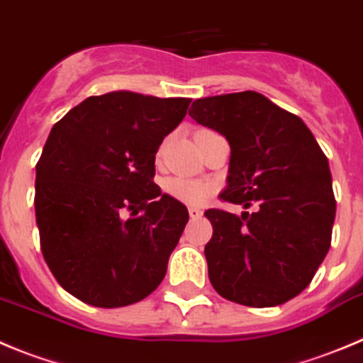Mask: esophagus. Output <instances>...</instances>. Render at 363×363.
Listing matches in <instances>:
<instances>
[{"label": "esophagus", "mask_w": 363, "mask_h": 363, "mask_svg": "<svg viewBox=\"0 0 363 363\" xmlns=\"http://www.w3.org/2000/svg\"><path fill=\"white\" fill-rule=\"evenodd\" d=\"M188 213H189V218H191V220H195V218H201L202 217V211L199 210V208H189Z\"/></svg>", "instance_id": "obj_1"}]
</instances>
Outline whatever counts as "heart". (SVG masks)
Masks as SVG:
<instances>
[{
    "label": "heart",
    "mask_w": 363,
    "mask_h": 363,
    "mask_svg": "<svg viewBox=\"0 0 363 363\" xmlns=\"http://www.w3.org/2000/svg\"><path fill=\"white\" fill-rule=\"evenodd\" d=\"M162 148L159 150L157 157H161ZM217 186L206 179H191V177H169L164 182L166 194L174 197L175 201L188 206H201L204 204L211 195L215 194Z\"/></svg>",
    "instance_id": "obj_1"
}]
</instances>
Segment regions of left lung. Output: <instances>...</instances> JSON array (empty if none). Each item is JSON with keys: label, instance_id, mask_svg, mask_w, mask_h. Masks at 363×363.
Returning a JSON list of instances; mask_svg holds the SVG:
<instances>
[{"label": "left lung", "instance_id": "left-lung-1", "mask_svg": "<svg viewBox=\"0 0 363 363\" xmlns=\"http://www.w3.org/2000/svg\"><path fill=\"white\" fill-rule=\"evenodd\" d=\"M189 116L231 148L222 201L253 213L208 210V275L220 296L247 308L280 306L309 286L331 246L336 201L328 157L295 113L257 92L197 99Z\"/></svg>", "mask_w": 363, "mask_h": 363}]
</instances>
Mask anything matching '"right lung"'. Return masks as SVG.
I'll return each mask as SVG.
<instances>
[{
  "label": "right lung",
  "mask_w": 363,
  "mask_h": 363,
  "mask_svg": "<svg viewBox=\"0 0 363 363\" xmlns=\"http://www.w3.org/2000/svg\"><path fill=\"white\" fill-rule=\"evenodd\" d=\"M189 103L110 92L50 130L35 164L39 242L52 275L81 302L123 308L164 279L188 210L153 182L155 153Z\"/></svg>",
  "instance_id": "1"
}]
</instances>
